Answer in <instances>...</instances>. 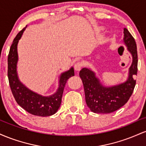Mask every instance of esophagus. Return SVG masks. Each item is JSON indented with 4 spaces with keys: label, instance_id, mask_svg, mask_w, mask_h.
<instances>
[{
    "label": "esophagus",
    "instance_id": "esophagus-1",
    "mask_svg": "<svg viewBox=\"0 0 146 146\" xmlns=\"http://www.w3.org/2000/svg\"><path fill=\"white\" fill-rule=\"evenodd\" d=\"M83 66V63L81 62H78L75 63L74 65L75 70L76 71H80L81 70V68H82Z\"/></svg>",
    "mask_w": 146,
    "mask_h": 146
}]
</instances>
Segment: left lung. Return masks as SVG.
<instances>
[{
  "label": "left lung",
  "mask_w": 146,
  "mask_h": 146,
  "mask_svg": "<svg viewBox=\"0 0 146 146\" xmlns=\"http://www.w3.org/2000/svg\"><path fill=\"white\" fill-rule=\"evenodd\" d=\"M123 42L131 54L132 59L128 69V78L125 82L106 86L101 82L96 73L90 68H83L80 71L86 104L93 113L107 114L116 111L127 103L133 93L138 63L137 44L126 28L123 29Z\"/></svg>",
  "instance_id": "1"
}]
</instances>
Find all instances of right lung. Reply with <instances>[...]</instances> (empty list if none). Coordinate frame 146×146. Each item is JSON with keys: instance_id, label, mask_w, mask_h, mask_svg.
I'll list each match as a JSON object with an SVG mask.
<instances>
[{"instance_id": "1", "label": "right lung", "mask_w": 146, "mask_h": 146, "mask_svg": "<svg viewBox=\"0 0 146 146\" xmlns=\"http://www.w3.org/2000/svg\"><path fill=\"white\" fill-rule=\"evenodd\" d=\"M27 27L18 33L10 47L7 60L9 86L16 102L26 111L36 116H51L59 109L65 84L68 79L74 75V68L71 67L69 70L60 74L58 79V89L56 93L48 96L38 94L22 83L17 72L18 44Z\"/></svg>"}]
</instances>
